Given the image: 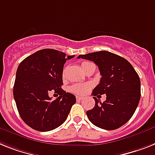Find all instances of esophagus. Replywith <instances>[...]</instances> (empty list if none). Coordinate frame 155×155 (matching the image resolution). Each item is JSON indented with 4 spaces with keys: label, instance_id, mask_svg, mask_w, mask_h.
I'll list each match as a JSON object with an SVG mask.
<instances>
[{
    "label": "esophagus",
    "instance_id": "esophagus-1",
    "mask_svg": "<svg viewBox=\"0 0 155 155\" xmlns=\"http://www.w3.org/2000/svg\"><path fill=\"white\" fill-rule=\"evenodd\" d=\"M83 99H84V98H83L82 97H79V96H77L76 97V100L78 101H82Z\"/></svg>",
    "mask_w": 155,
    "mask_h": 155
}]
</instances>
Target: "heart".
<instances>
[{
	"instance_id": "obj_1",
	"label": "heart",
	"mask_w": 155,
	"mask_h": 155,
	"mask_svg": "<svg viewBox=\"0 0 155 155\" xmlns=\"http://www.w3.org/2000/svg\"><path fill=\"white\" fill-rule=\"evenodd\" d=\"M89 63V62H83L81 63V67L85 66L86 64ZM65 75V70L63 71V76ZM91 88V84L89 83H79V84H74L70 88V90L72 93L78 94V95H83L85 94L87 92L89 91Z\"/></svg>"
}]
</instances>
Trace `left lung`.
<instances>
[{"mask_svg": "<svg viewBox=\"0 0 155 155\" xmlns=\"http://www.w3.org/2000/svg\"><path fill=\"white\" fill-rule=\"evenodd\" d=\"M92 61L98 66L101 78L93 89L95 106L86 112L90 122L100 128L115 130L125 124L135 113L141 97L140 79L124 58L106 51L80 54L78 58ZM106 94V101L95 97Z\"/></svg>", "mask_w": 155, "mask_h": 155, "instance_id": "obj_1", "label": "left lung"}]
</instances>
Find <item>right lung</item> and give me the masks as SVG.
Instances as JSON below:
<instances>
[{"label": "right lung", "instance_id": "right-lung-1", "mask_svg": "<svg viewBox=\"0 0 155 155\" xmlns=\"http://www.w3.org/2000/svg\"><path fill=\"white\" fill-rule=\"evenodd\" d=\"M66 56L57 50L43 49L24 58L16 70L13 96L19 114L34 130L48 131L66 121L76 97L61 88ZM51 90L60 97L51 101Z\"/></svg>", "mask_w": 155, "mask_h": 155}]
</instances>
